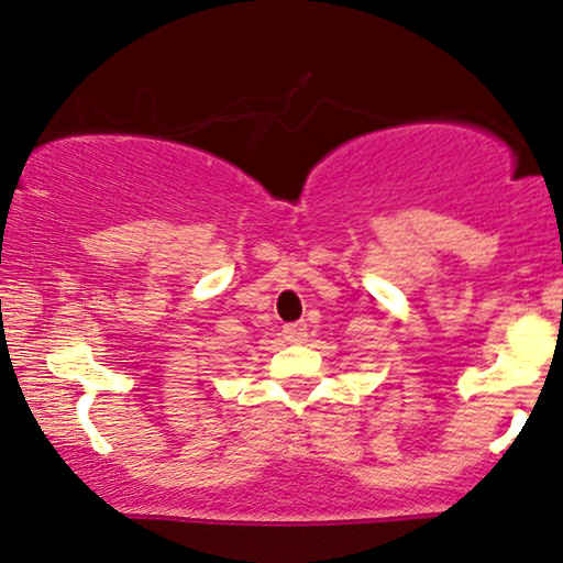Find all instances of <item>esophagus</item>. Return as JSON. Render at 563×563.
<instances>
[{
  "mask_svg": "<svg viewBox=\"0 0 563 563\" xmlns=\"http://www.w3.org/2000/svg\"><path fill=\"white\" fill-rule=\"evenodd\" d=\"M283 338H286V343L290 345H301L306 343V338H309V332H306L303 322H290L283 327Z\"/></svg>",
  "mask_w": 563,
  "mask_h": 563,
  "instance_id": "obj_1",
  "label": "esophagus"
}]
</instances>
